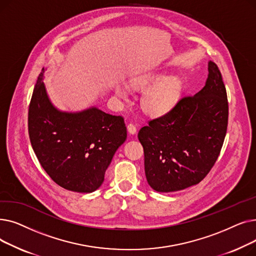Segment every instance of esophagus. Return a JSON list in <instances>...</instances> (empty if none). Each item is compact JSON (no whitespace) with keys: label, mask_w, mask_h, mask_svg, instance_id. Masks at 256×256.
<instances>
[{"label":"esophagus","mask_w":256,"mask_h":256,"mask_svg":"<svg viewBox=\"0 0 256 256\" xmlns=\"http://www.w3.org/2000/svg\"><path fill=\"white\" fill-rule=\"evenodd\" d=\"M128 132L130 134H132V135H134V134L137 132V126H136L135 124H130L128 126Z\"/></svg>","instance_id":"esophagus-1"}]
</instances>
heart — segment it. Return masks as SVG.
I'll return each mask as SVG.
<instances>
[{"instance_id":"b5f03b06","label":"heart","mask_w":256,"mask_h":256,"mask_svg":"<svg viewBox=\"0 0 256 256\" xmlns=\"http://www.w3.org/2000/svg\"><path fill=\"white\" fill-rule=\"evenodd\" d=\"M132 87L135 89L150 88L142 96L141 106L147 114L154 116L169 112L178 102L182 92V83L178 78L164 80L163 76H146L137 78L132 82ZM115 92L121 98H128V93L122 86L117 85Z\"/></svg>"}]
</instances>
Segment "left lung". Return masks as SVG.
Masks as SVG:
<instances>
[{
	"mask_svg": "<svg viewBox=\"0 0 256 256\" xmlns=\"http://www.w3.org/2000/svg\"><path fill=\"white\" fill-rule=\"evenodd\" d=\"M227 124L226 88L217 64L210 61L204 87L138 132L148 184L168 193L199 184L220 154Z\"/></svg>",
	"mask_w": 256,
	"mask_h": 256,
	"instance_id": "1",
	"label": "left lung"
}]
</instances>
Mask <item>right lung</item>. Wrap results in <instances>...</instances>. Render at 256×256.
Instances as JSON below:
<instances>
[{
	"instance_id": "add662e5",
	"label": "right lung",
	"mask_w": 256,
	"mask_h": 256,
	"mask_svg": "<svg viewBox=\"0 0 256 256\" xmlns=\"http://www.w3.org/2000/svg\"><path fill=\"white\" fill-rule=\"evenodd\" d=\"M40 72L28 113L33 150L48 176L66 190L91 193L102 186L118 147L126 139L122 116L92 106L61 112L50 102Z\"/></svg>"
}]
</instances>
